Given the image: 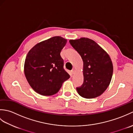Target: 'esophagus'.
<instances>
[{
    "mask_svg": "<svg viewBox=\"0 0 133 133\" xmlns=\"http://www.w3.org/2000/svg\"><path fill=\"white\" fill-rule=\"evenodd\" d=\"M75 70H74V69H72L71 71V73L72 74H75Z\"/></svg>",
    "mask_w": 133,
    "mask_h": 133,
    "instance_id": "34e87169",
    "label": "esophagus"
}]
</instances>
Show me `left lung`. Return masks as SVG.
I'll return each mask as SVG.
<instances>
[{"label":"left lung","mask_w":133,"mask_h":133,"mask_svg":"<svg viewBox=\"0 0 133 133\" xmlns=\"http://www.w3.org/2000/svg\"><path fill=\"white\" fill-rule=\"evenodd\" d=\"M83 62V83L77 87L78 94L87 99L103 94L111 82L113 66L109 55L94 41L86 38L70 40Z\"/></svg>","instance_id":"left-lung-1"}]
</instances>
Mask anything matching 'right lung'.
<instances>
[{"label": "right lung", "instance_id": "obj_1", "mask_svg": "<svg viewBox=\"0 0 133 133\" xmlns=\"http://www.w3.org/2000/svg\"><path fill=\"white\" fill-rule=\"evenodd\" d=\"M66 43V39L54 36L36 44L28 52L24 74L30 86L38 94H56L70 78L63 69V59L60 55Z\"/></svg>", "mask_w": 133, "mask_h": 133}]
</instances>
